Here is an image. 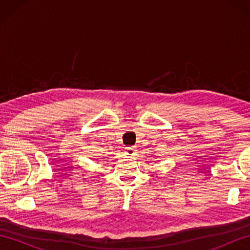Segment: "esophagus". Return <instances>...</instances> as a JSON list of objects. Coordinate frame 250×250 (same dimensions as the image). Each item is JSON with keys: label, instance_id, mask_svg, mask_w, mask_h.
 <instances>
[{"label": "esophagus", "instance_id": "34e87169", "mask_svg": "<svg viewBox=\"0 0 250 250\" xmlns=\"http://www.w3.org/2000/svg\"><path fill=\"white\" fill-rule=\"evenodd\" d=\"M135 152H136V148H135L134 146L126 147V148H125V155H126V156H130V157L134 156V155H135Z\"/></svg>", "mask_w": 250, "mask_h": 250}]
</instances>
